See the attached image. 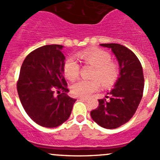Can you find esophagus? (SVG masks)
Returning a JSON list of instances; mask_svg holds the SVG:
<instances>
[{
	"mask_svg": "<svg viewBox=\"0 0 160 160\" xmlns=\"http://www.w3.org/2000/svg\"><path fill=\"white\" fill-rule=\"evenodd\" d=\"M80 99L81 100V101H89V100H88V98H80Z\"/></svg>",
	"mask_w": 160,
	"mask_h": 160,
	"instance_id": "esophagus-1",
	"label": "esophagus"
}]
</instances>
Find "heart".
<instances>
[{
	"label": "heart",
	"mask_w": 160,
	"mask_h": 160,
	"mask_svg": "<svg viewBox=\"0 0 160 160\" xmlns=\"http://www.w3.org/2000/svg\"><path fill=\"white\" fill-rule=\"evenodd\" d=\"M85 64L94 67L91 80H78L72 85V92L75 96L87 98L99 90L101 83L104 88H108L116 83L120 75V67L111 60V56L108 52L101 49L84 50L77 54ZM80 64L72 56L66 59L63 66L65 76L73 81L80 74Z\"/></svg>",
	"instance_id": "b5f03b06"
}]
</instances>
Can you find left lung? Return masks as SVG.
I'll return each instance as SVG.
<instances>
[{
  "label": "left lung",
  "instance_id": "obj_1",
  "mask_svg": "<svg viewBox=\"0 0 160 160\" xmlns=\"http://www.w3.org/2000/svg\"><path fill=\"white\" fill-rule=\"evenodd\" d=\"M110 48L115 55L120 67V75L104 99L98 100L99 105L90 111L92 119L108 129L120 127L135 114L143 95L144 76L141 62L135 53L117 43L101 44Z\"/></svg>",
  "mask_w": 160,
  "mask_h": 160
}]
</instances>
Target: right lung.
Listing matches in <instances>:
<instances>
[{"instance_id":"1","label":"right lung","mask_w":160,"mask_h":160,"mask_svg":"<svg viewBox=\"0 0 160 160\" xmlns=\"http://www.w3.org/2000/svg\"><path fill=\"white\" fill-rule=\"evenodd\" d=\"M62 47L46 45L31 52L22 63L17 82L25 112L35 123L46 128L65 122L77 101L67 93L70 90L63 75Z\"/></svg>"}]
</instances>
